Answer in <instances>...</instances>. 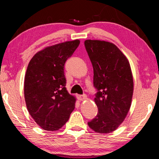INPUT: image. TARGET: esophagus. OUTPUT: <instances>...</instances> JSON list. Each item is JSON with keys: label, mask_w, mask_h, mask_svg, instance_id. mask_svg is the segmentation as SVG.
<instances>
[{"label": "esophagus", "mask_w": 159, "mask_h": 159, "mask_svg": "<svg viewBox=\"0 0 159 159\" xmlns=\"http://www.w3.org/2000/svg\"><path fill=\"white\" fill-rule=\"evenodd\" d=\"M77 98L79 101H85L87 99V95H78Z\"/></svg>", "instance_id": "1"}]
</instances>
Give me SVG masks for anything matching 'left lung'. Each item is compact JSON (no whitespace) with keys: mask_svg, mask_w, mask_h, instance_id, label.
Listing matches in <instances>:
<instances>
[{"mask_svg":"<svg viewBox=\"0 0 159 159\" xmlns=\"http://www.w3.org/2000/svg\"><path fill=\"white\" fill-rule=\"evenodd\" d=\"M84 46L93 67L98 109L88 126L98 133H110L123 122L131 106L134 84L129 62L111 43L87 40Z\"/></svg>","mask_w":159,"mask_h":159,"instance_id":"obj_1","label":"left lung"}]
</instances>
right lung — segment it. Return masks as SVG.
Wrapping results in <instances>:
<instances>
[{
	"label": "right lung",
	"mask_w": 159,
	"mask_h": 159,
	"mask_svg": "<svg viewBox=\"0 0 159 159\" xmlns=\"http://www.w3.org/2000/svg\"><path fill=\"white\" fill-rule=\"evenodd\" d=\"M80 41L58 43L34 55L28 64L24 92L26 105L34 121L47 131H56L69 120L76 98L66 90L64 64Z\"/></svg>",
	"instance_id": "right-lung-1"
}]
</instances>
